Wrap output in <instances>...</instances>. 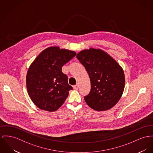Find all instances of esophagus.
<instances>
[{
    "label": "esophagus",
    "mask_w": 153,
    "mask_h": 153,
    "mask_svg": "<svg viewBox=\"0 0 153 153\" xmlns=\"http://www.w3.org/2000/svg\"><path fill=\"white\" fill-rule=\"evenodd\" d=\"M78 88H79V85H78V84L74 86V89L75 90H78Z\"/></svg>",
    "instance_id": "34e87169"
}]
</instances>
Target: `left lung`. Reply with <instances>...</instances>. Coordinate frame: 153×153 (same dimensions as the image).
<instances>
[{
	"mask_svg": "<svg viewBox=\"0 0 153 153\" xmlns=\"http://www.w3.org/2000/svg\"><path fill=\"white\" fill-rule=\"evenodd\" d=\"M76 58L88 72L91 89L84 97L87 104L96 111L110 109L120 100L125 86L122 68L107 53L93 48L79 52Z\"/></svg>",
	"mask_w": 153,
	"mask_h": 153,
	"instance_id": "obj_1",
	"label": "left lung"
}]
</instances>
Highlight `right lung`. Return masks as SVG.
I'll return each mask as SVG.
<instances>
[{"label": "right lung", "mask_w": 153, "mask_h": 153, "mask_svg": "<svg viewBox=\"0 0 153 153\" xmlns=\"http://www.w3.org/2000/svg\"><path fill=\"white\" fill-rule=\"evenodd\" d=\"M76 56L75 51L50 47L42 51L27 74V89L33 102L40 109H59L73 88L62 67Z\"/></svg>", "instance_id": "obj_1"}]
</instances>
